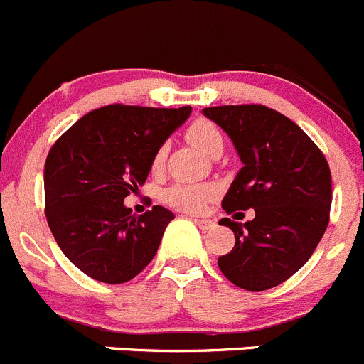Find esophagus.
I'll use <instances>...</instances> for the list:
<instances>
[{
  "instance_id": "34e87169",
  "label": "esophagus",
  "mask_w": 364,
  "mask_h": 364,
  "mask_svg": "<svg viewBox=\"0 0 364 364\" xmlns=\"http://www.w3.org/2000/svg\"><path fill=\"white\" fill-rule=\"evenodd\" d=\"M193 223L198 224L203 232H206V230H212L213 226H215V223H213V220H210V219H196Z\"/></svg>"
}]
</instances>
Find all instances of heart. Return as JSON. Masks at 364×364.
Wrapping results in <instances>:
<instances>
[{
    "instance_id": "obj_1",
    "label": "heart",
    "mask_w": 364,
    "mask_h": 364,
    "mask_svg": "<svg viewBox=\"0 0 364 364\" xmlns=\"http://www.w3.org/2000/svg\"><path fill=\"white\" fill-rule=\"evenodd\" d=\"M186 140L198 147L199 151L205 152L208 156H219L224 147V138L220 129L217 127L213 122L206 120V118H199V120L192 122L186 129ZM166 147L161 145L158 151L154 152L152 158V168L158 171L165 163ZM219 196V186L213 183H176V185L168 186L163 192V201L172 208L179 210L185 213H201L206 206L212 201H215Z\"/></svg>"
}]
</instances>
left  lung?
Returning a JSON list of instances; mask_svg holds the SVG:
<instances>
[{"label":"left lung","instance_id":"left-lung-1","mask_svg":"<svg viewBox=\"0 0 364 364\" xmlns=\"http://www.w3.org/2000/svg\"><path fill=\"white\" fill-rule=\"evenodd\" d=\"M203 113L226 131L244 163L223 208L255 210L244 224L220 219L235 233V246L219 257V269L246 291L271 289L311 259L327 230L328 163L293 120L262 104L217 105Z\"/></svg>","mask_w":364,"mask_h":364}]
</instances>
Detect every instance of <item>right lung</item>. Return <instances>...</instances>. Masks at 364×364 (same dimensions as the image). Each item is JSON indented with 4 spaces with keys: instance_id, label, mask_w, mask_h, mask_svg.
Returning <instances> with one entry per match:
<instances>
[{
    "instance_id": "right-lung-1",
    "label": "right lung",
    "mask_w": 364,
    "mask_h": 364,
    "mask_svg": "<svg viewBox=\"0 0 364 364\" xmlns=\"http://www.w3.org/2000/svg\"><path fill=\"white\" fill-rule=\"evenodd\" d=\"M190 113V105H104L75 122L50 149L44 213L63 253L87 277L124 284L154 259L174 213L152 206L132 215L124 199L144 185L154 152Z\"/></svg>"
}]
</instances>
